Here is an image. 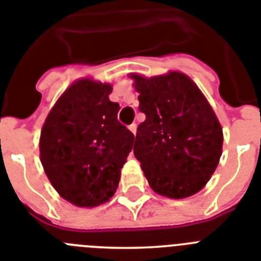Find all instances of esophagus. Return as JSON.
Masks as SVG:
<instances>
[{
	"instance_id": "1",
	"label": "esophagus",
	"mask_w": 261,
	"mask_h": 261,
	"mask_svg": "<svg viewBox=\"0 0 261 261\" xmlns=\"http://www.w3.org/2000/svg\"><path fill=\"white\" fill-rule=\"evenodd\" d=\"M128 128H130V131L131 133H133V134H137V124L135 123H133V124H130V126H128Z\"/></svg>"
}]
</instances>
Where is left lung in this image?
Segmentation results:
<instances>
[{
	"label": "left lung",
	"mask_w": 261,
	"mask_h": 261,
	"mask_svg": "<svg viewBox=\"0 0 261 261\" xmlns=\"http://www.w3.org/2000/svg\"><path fill=\"white\" fill-rule=\"evenodd\" d=\"M139 111L134 155L151 188L183 199L204 187L222 156L223 131L215 113L187 75H133Z\"/></svg>",
	"instance_id": "left-lung-1"
}]
</instances>
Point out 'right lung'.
Segmentation results:
<instances>
[{"instance_id":"obj_1","label":"right lung","mask_w":261,"mask_h":261,"mask_svg":"<svg viewBox=\"0 0 261 261\" xmlns=\"http://www.w3.org/2000/svg\"><path fill=\"white\" fill-rule=\"evenodd\" d=\"M107 83L82 80L61 95L41 131V162L53 187L78 207L102 204L117 191L134 134L118 120Z\"/></svg>"}]
</instances>
